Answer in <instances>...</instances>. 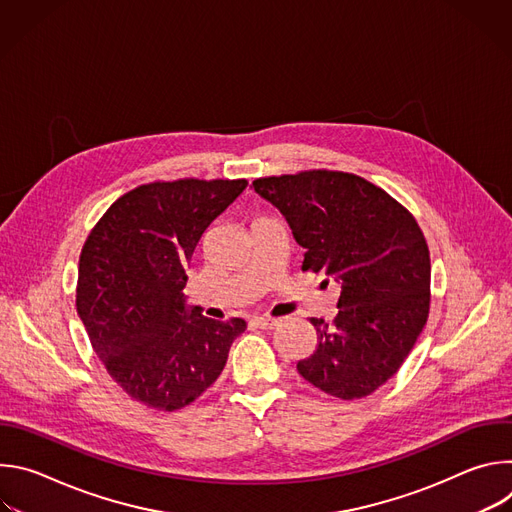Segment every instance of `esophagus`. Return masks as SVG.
Wrapping results in <instances>:
<instances>
[{"label": "esophagus", "mask_w": 512, "mask_h": 512, "mask_svg": "<svg viewBox=\"0 0 512 512\" xmlns=\"http://www.w3.org/2000/svg\"><path fill=\"white\" fill-rule=\"evenodd\" d=\"M253 324L263 330H273L277 326V320L269 318V316H257V318H253Z\"/></svg>", "instance_id": "34e87169"}]
</instances>
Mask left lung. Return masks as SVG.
I'll return each mask as SVG.
<instances>
[{"instance_id": "8db88e82", "label": "left lung", "mask_w": 512, "mask_h": 512, "mask_svg": "<svg viewBox=\"0 0 512 512\" xmlns=\"http://www.w3.org/2000/svg\"><path fill=\"white\" fill-rule=\"evenodd\" d=\"M253 190L306 249L302 269L340 283L334 322L310 318L318 346L298 373L338 399L371 395L399 371L429 314V251L415 218L344 172L259 178Z\"/></svg>"}]
</instances>
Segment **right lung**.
<instances>
[{"label": "right lung", "mask_w": 512, "mask_h": 512, "mask_svg": "<svg viewBox=\"0 0 512 512\" xmlns=\"http://www.w3.org/2000/svg\"><path fill=\"white\" fill-rule=\"evenodd\" d=\"M247 180L139 186L103 214L79 261L77 312L113 381L135 401L176 411L223 373L247 322L202 316L184 296L194 249Z\"/></svg>", "instance_id": "1"}]
</instances>
